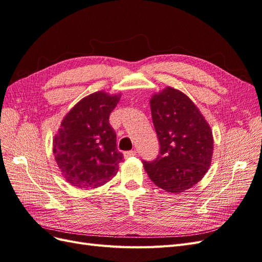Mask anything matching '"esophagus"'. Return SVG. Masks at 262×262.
Returning <instances> with one entry per match:
<instances>
[{
    "label": "esophagus",
    "instance_id": "1",
    "mask_svg": "<svg viewBox=\"0 0 262 262\" xmlns=\"http://www.w3.org/2000/svg\"><path fill=\"white\" fill-rule=\"evenodd\" d=\"M134 155H137V152H136V150H126V152H123V156H124V158H129V157L134 156Z\"/></svg>",
    "mask_w": 262,
    "mask_h": 262
}]
</instances>
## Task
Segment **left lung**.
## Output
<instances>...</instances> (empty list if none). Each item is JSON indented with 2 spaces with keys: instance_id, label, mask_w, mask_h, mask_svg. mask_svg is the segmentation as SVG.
Listing matches in <instances>:
<instances>
[{
  "instance_id": "obj_1",
  "label": "left lung",
  "mask_w": 262,
  "mask_h": 262,
  "mask_svg": "<svg viewBox=\"0 0 262 262\" xmlns=\"http://www.w3.org/2000/svg\"><path fill=\"white\" fill-rule=\"evenodd\" d=\"M149 106L161 149L154 162H143L144 169L165 191L184 192L210 168L214 148L211 126L194 102L173 87L154 93Z\"/></svg>"
}]
</instances>
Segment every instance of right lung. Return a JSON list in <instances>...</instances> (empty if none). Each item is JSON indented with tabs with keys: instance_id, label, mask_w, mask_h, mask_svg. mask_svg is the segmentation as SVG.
I'll list each match as a JSON object with an SVG mask.
<instances>
[{
	"instance_id": "right-lung-1",
	"label": "right lung",
	"mask_w": 262,
	"mask_h": 262,
	"mask_svg": "<svg viewBox=\"0 0 262 262\" xmlns=\"http://www.w3.org/2000/svg\"><path fill=\"white\" fill-rule=\"evenodd\" d=\"M120 98L121 93L98 91L82 98L62 119L52 150L70 185L94 189L116 176L123 156L117 148L109 116Z\"/></svg>"
}]
</instances>
